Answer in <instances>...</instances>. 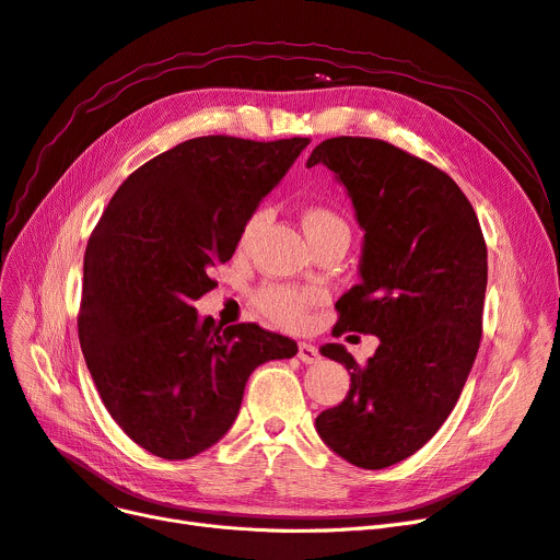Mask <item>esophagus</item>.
<instances>
[{"mask_svg": "<svg viewBox=\"0 0 560 560\" xmlns=\"http://www.w3.org/2000/svg\"><path fill=\"white\" fill-rule=\"evenodd\" d=\"M298 357H300L302 363H318L320 361L318 350H315V346H311V343H300Z\"/></svg>", "mask_w": 560, "mask_h": 560, "instance_id": "esophagus-1", "label": "esophagus"}]
</instances>
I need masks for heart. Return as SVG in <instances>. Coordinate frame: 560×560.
<instances>
[{
	"mask_svg": "<svg viewBox=\"0 0 560 560\" xmlns=\"http://www.w3.org/2000/svg\"><path fill=\"white\" fill-rule=\"evenodd\" d=\"M265 220H267L265 210H256L249 217L245 229H242V233H240V249H247L252 245L258 229L265 224ZM302 226H304L308 240H315V237L327 235V233H336V231L348 233V224L340 220L334 210L320 208V206H313V208L304 210ZM318 300H320L318 290H295L288 285H262L256 293L258 308L267 315V318H272L275 323H279L283 327H300L306 318L308 306H313Z\"/></svg>",
	"mask_w": 560,
	"mask_h": 560,
	"instance_id": "1",
	"label": "heart"
}]
</instances>
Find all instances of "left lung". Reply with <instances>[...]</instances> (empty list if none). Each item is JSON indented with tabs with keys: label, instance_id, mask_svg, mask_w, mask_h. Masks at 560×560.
<instances>
[{
	"label": "left lung",
	"instance_id": "8db88e82",
	"mask_svg": "<svg viewBox=\"0 0 560 560\" xmlns=\"http://www.w3.org/2000/svg\"><path fill=\"white\" fill-rule=\"evenodd\" d=\"M325 164L346 187L363 231L359 277L336 302L334 334H375L359 366L340 346L350 392L315 419L320 440L350 465L384 469L442 428L471 373L482 334L488 247L478 217L451 176L396 145L334 137L306 166Z\"/></svg>",
	"mask_w": 560,
	"mask_h": 560
}]
</instances>
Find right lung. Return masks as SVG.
<instances>
[{
    "mask_svg": "<svg viewBox=\"0 0 560 560\" xmlns=\"http://www.w3.org/2000/svg\"><path fill=\"white\" fill-rule=\"evenodd\" d=\"M306 145L187 139L130 174L89 237L80 346L112 419L158 457L187 459L220 442L249 375L298 354L293 338L254 323L222 329L191 304Z\"/></svg>",
    "mask_w": 560,
    "mask_h": 560,
    "instance_id": "add662e5",
    "label": "right lung"
}]
</instances>
